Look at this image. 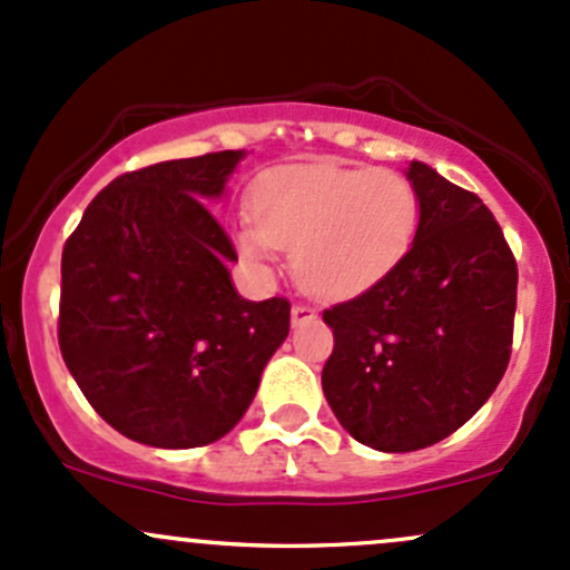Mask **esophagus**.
<instances>
[{
  "label": "esophagus",
  "mask_w": 570,
  "mask_h": 570,
  "mask_svg": "<svg viewBox=\"0 0 570 570\" xmlns=\"http://www.w3.org/2000/svg\"><path fill=\"white\" fill-rule=\"evenodd\" d=\"M291 317H293V326H298V323H304V321H312V317H315V309H312L309 304L298 302V304H293V309H291Z\"/></svg>",
  "instance_id": "34e87169"
}]
</instances>
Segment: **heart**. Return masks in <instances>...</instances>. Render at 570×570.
Returning <instances> with one entry per match:
<instances>
[{
    "instance_id": "obj_1",
    "label": "heart",
    "mask_w": 570,
    "mask_h": 570,
    "mask_svg": "<svg viewBox=\"0 0 570 570\" xmlns=\"http://www.w3.org/2000/svg\"><path fill=\"white\" fill-rule=\"evenodd\" d=\"M253 228L238 234L249 261L268 247L293 249L307 291L340 296L381 279L413 244L421 200L396 170L302 165L263 176L253 193Z\"/></svg>"
}]
</instances>
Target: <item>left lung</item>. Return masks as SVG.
I'll use <instances>...</instances> for the list:
<instances>
[{
    "instance_id": "8db88e82",
    "label": "left lung",
    "mask_w": 570,
    "mask_h": 570,
    "mask_svg": "<svg viewBox=\"0 0 570 570\" xmlns=\"http://www.w3.org/2000/svg\"><path fill=\"white\" fill-rule=\"evenodd\" d=\"M413 244L375 285L323 309L334 351L323 394L370 449L440 443L503 381L517 312V258L483 200L424 163Z\"/></svg>"
}]
</instances>
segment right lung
<instances>
[{
  "label": "right lung",
  "instance_id": "obj_1",
  "mask_svg": "<svg viewBox=\"0 0 570 570\" xmlns=\"http://www.w3.org/2000/svg\"><path fill=\"white\" fill-rule=\"evenodd\" d=\"M242 157L116 176L65 242L59 351L89 405L136 443L195 449L228 434L291 332L287 298L238 296L236 249L206 206Z\"/></svg>",
  "mask_w": 570,
  "mask_h": 570
}]
</instances>
